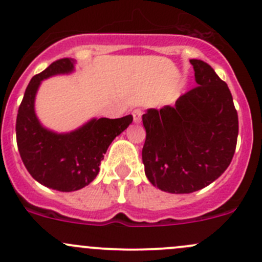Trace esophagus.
<instances>
[{
  "instance_id": "1",
  "label": "esophagus",
  "mask_w": 262,
  "mask_h": 262,
  "mask_svg": "<svg viewBox=\"0 0 262 262\" xmlns=\"http://www.w3.org/2000/svg\"><path fill=\"white\" fill-rule=\"evenodd\" d=\"M132 115H133L134 123H139L142 119V115H143V111H142L141 108H134L133 113H132Z\"/></svg>"
}]
</instances>
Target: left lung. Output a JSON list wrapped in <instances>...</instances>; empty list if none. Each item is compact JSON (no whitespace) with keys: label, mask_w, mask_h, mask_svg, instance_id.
Wrapping results in <instances>:
<instances>
[{"label":"left lung","mask_w":262,"mask_h":262,"mask_svg":"<svg viewBox=\"0 0 262 262\" xmlns=\"http://www.w3.org/2000/svg\"><path fill=\"white\" fill-rule=\"evenodd\" d=\"M197 87L175 105L143 114L144 172L155 187L192 193L227 170L235 152L238 114L227 83L202 60H190Z\"/></svg>","instance_id":"obj_1"}]
</instances>
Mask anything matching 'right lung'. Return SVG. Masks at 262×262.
<instances>
[{"label": "right lung", "mask_w": 262, "mask_h": 262, "mask_svg": "<svg viewBox=\"0 0 262 262\" xmlns=\"http://www.w3.org/2000/svg\"><path fill=\"white\" fill-rule=\"evenodd\" d=\"M74 70L73 58H60L34 75L17 110L16 142L29 174L40 184L60 192H73L90 184L100 171L101 161L116 136L125 130L133 116L92 119L82 128L57 134L40 125L34 98L40 82Z\"/></svg>", "instance_id": "1"}]
</instances>
